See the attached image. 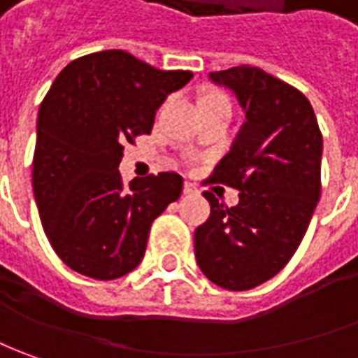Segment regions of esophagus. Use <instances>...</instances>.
<instances>
[{
	"mask_svg": "<svg viewBox=\"0 0 358 358\" xmlns=\"http://www.w3.org/2000/svg\"><path fill=\"white\" fill-rule=\"evenodd\" d=\"M198 189H196V186L192 184V182H184V194H196Z\"/></svg>",
	"mask_w": 358,
	"mask_h": 358,
	"instance_id": "obj_1",
	"label": "esophagus"
}]
</instances>
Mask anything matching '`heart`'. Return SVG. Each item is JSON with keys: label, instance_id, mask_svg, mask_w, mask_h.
I'll return each mask as SVG.
<instances>
[{"label": "heart", "instance_id": "obj_1", "mask_svg": "<svg viewBox=\"0 0 358 358\" xmlns=\"http://www.w3.org/2000/svg\"><path fill=\"white\" fill-rule=\"evenodd\" d=\"M211 96H213V97H223V96H220V94H210V96H206V97H211Z\"/></svg>", "mask_w": 358, "mask_h": 358}]
</instances>
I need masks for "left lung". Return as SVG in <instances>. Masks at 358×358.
Returning a JSON list of instances; mask_svg holds the SVG:
<instances>
[{
    "instance_id": "8db88e82",
    "label": "left lung",
    "mask_w": 358,
    "mask_h": 358,
    "mask_svg": "<svg viewBox=\"0 0 358 358\" xmlns=\"http://www.w3.org/2000/svg\"><path fill=\"white\" fill-rule=\"evenodd\" d=\"M210 78L237 96L247 119L211 174L239 189V203L203 192L211 213L194 235L196 261L221 288L250 290L276 276L306 235L322 196V131L308 97L261 68Z\"/></svg>"
}]
</instances>
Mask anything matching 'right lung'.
Here are the masks:
<instances>
[{
	"mask_svg": "<svg viewBox=\"0 0 358 358\" xmlns=\"http://www.w3.org/2000/svg\"><path fill=\"white\" fill-rule=\"evenodd\" d=\"M192 76L101 50L72 60L52 82L36 119L33 189L46 237L72 271L115 280L143 261L152 221L184 182L160 172L123 184V145L150 135L157 109Z\"/></svg>",
	"mask_w": 358,
	"mask_h": 358,
	"instance_id": "1",
	"label": "right lung"
}]
</instances>
